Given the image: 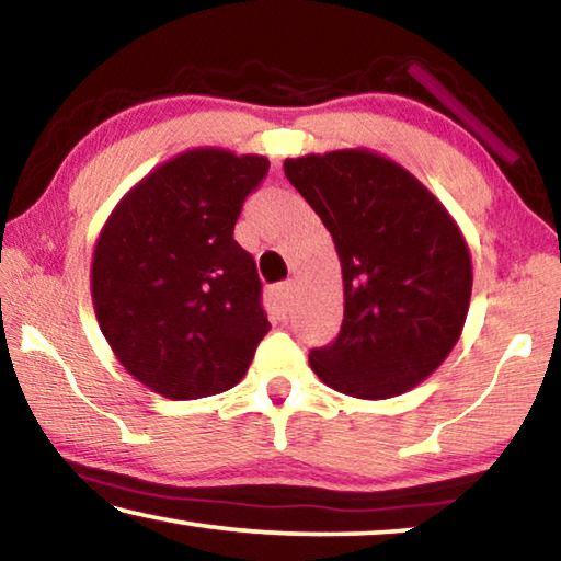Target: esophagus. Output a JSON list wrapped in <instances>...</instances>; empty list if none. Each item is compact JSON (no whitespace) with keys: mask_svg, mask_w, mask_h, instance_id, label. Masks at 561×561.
<instances>
[{"mask_svg":"<svg viewBox=\"0 0 561 561\" xmlns=\"http://www.w3.org/2000/svg\"><path fill=\"white\" fill-rule=\"evenodd\" d=\"M274 297H277L279 307H282L284 311H289L291 304H294V284H291V282L277 284V287H274Z\"/></svg>","mask_w":561,"mask_h":561,"instance_id":"1","label":"esophagus"}]
</instances>
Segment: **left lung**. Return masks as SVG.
<instances>
[{
  "instance_id": "left-lung-1",
  "label": "left lung",
  "mask_w": 561,
  "mask_h": 561,
  "mask_svg": "<svg viewBox=\"0 0 561 561\" xmlns=\"http://www.w3.org/2000/svg\"><path fill=\"white\" fill-rule=\"evenodd\" d=\"M334 240L344 277V324L309 354L339 393L378 401L411 391L462 334L472 294L465 234L411 170L368 148L284 160Z\"/></svg>"
}]
</instances>
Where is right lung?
<instances>
[{
    "mask_svg": "<svg viewBox=\"0 0 561 561\" xmlns=\"http://www.w3.org/2000/svg\"><path fill=\"white\" fill-rule=\"evenodd\" d=\"M264 156L190 148L138 180L103 222L91 262L99 327L158 396L193 401L242 381L272 324L252 254L232 237Z\"/></svg>",
    "mask_w": 561,
    "mask_h": 561,
    "instance_id": "obj_1",
    "label": "right lung"
}]
</instances>
